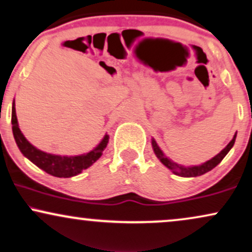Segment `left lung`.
<instances>
[{
	"label": "left lung",
	"instance_id": "left-lung-1",
	"mask_svg": "<svg viewBox=\"0 0 252 252\" xmlns=\"http://www.w3.org/2000/svg\"><path fill=\"white\" fill-rule=\"evenodd\" d=\"M236 135L237 132L235 133L234 137H232L231 141L228 143V145L225 146L220 154L216 155L215 157H213L212 159H209V160H207L206 163H203L201 165H193V166H183V165L174 163L173 160H171L170 158L164 155V152L161 151L160 148H159L157 144V142H156L154 138L151 139V144H152V149H154L156 157H157L159 160H160V163L165 165L168 170H171L174 174H176V176L184 177V178H192V177L202 176V174L207 173V172L212 171L215 166H218V165L221 163L222 159L227 156L228 152L230 151V149L234 146L235 139H236Z\"/></svg>",
	"mask_w": 252,
	"mask_h": 252
}]
</instances>
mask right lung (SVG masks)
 I'll return each mask as SVG.
<instances>
[{
  "instance_id": "obj_1",
  "label": "right lung",
  "mask_w": 252,
  "mask_h": 252,
  "mask_svg": "<svg viewBox=\"0 0 252 252\" xmlns=\"http://www.w3.org/2000/svg\"><path fill=\"white\" fill-rule=\"evenodd\" d=\"M11 124L15 142L24 157H27L31 163L45 171L46 173L58 178H71L78 176L86 168L92 166L102 156L103 150L107 148L108 141H109V135L106 133L102 141L98 143L92 151L79 156H60L41 151L31 144L22 133L20 126H18L17 116H16L15 100L12 102Z\"/></svg>"
}]
</instances>
